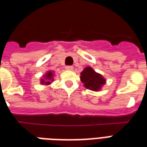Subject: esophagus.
Masks as SVG:
<instances>
[{
    "mask_svg": "<svg viewBox=\"0 0 147 147\" xmlns=\"http://www.w3.org/2000/svg\"><path fill=\"white\" fill-rule=\"evenodd\" d=\"M65 69H66V70H70V71H71V70H73V67L71 66V65H68V66L65 67Z\"/></svg>",
    "mask_w": 147,
    "mask_h": 147,
    "instance_id": "34e87169",
    "label": "esophagus"
}]
</instances>
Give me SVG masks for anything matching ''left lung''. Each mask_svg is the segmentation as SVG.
<instances>
[{
	"label": "left lung",
	"mask_w": 147,
	"mask_h": 147,
	"mask_svg": "<svg viewBox=\"0 0 147 147\" xmlns=\"http://www.w3.org/2000/svg\"><path fill=\"white\" fill-rule=\"evenodd\" d=\"M80 75V79L84 86L94 92L100 91L106 83V79L90 66L85 67Z\"/></svg>",
	"instance_id": "1"
}]
</instances>
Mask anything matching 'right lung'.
I'll return each instance as SVG.
<instances>
[{
    "mask_svg": "<svg viewBox=\"0 0 147 147\" xmlns=\"http://www.w3.org/2000/svg\"><path fill=\"white\" fill-rule=\"evenodd\" d=\"M54 71L52 70L47 71L45 75L40 78V84L44 85H49L54 81Z\"/></svg>",
    "mask_w": 147,
    "mask_h": 147,
    "instance_id": "right-lung-1",
    "label": "right lung"
}]
</instances>
